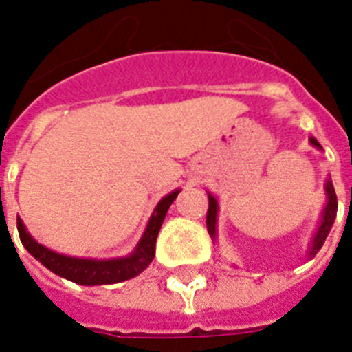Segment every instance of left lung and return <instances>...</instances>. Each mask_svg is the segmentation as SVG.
<instances>
[{"mask_svg":"<svg viewBox=\"0 0 352 352\" xmlns=\"http://www.w3.org/2000/svg\"><path fill=\"white\" fill-rule=\"evenodd\" d=\"M310 144L317 149H322V146L317 142L316 138L309 139ZM324 192H326V206L321 213V222H319V227H317L316 234H314L312 241H310L309 252H307V257L312 259L316 256L317 252L321 250V247L324 245L326 238H328L329 231H331V226L335 222V217H337V194H335L333 183H331V178L326 179L324 185ZM208 201H210V206H208V214H206V227L208 232H210L211 239H217V217H219V201L214 197L213 194L208 192Z\"/></svg>","mask_w":352,"mask_h":352,"instance_id":"left-lung-1","label":"left lung"}]
</instances>
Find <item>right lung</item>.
<instances>
[{
	"mask_svg": "<svg viewBox=\"0 0 352 352\" xmlns=\"http://www.w3.org/2000/svg\"><path fill=\"white\" fill-rule=\"evenodd\" d=\"M179 188L173 190L170 194L164 195L155 206L153 213L149 217L148 226L142 232L139 243L132 250V254L125 257H113V259H84V257H70L65 254L51 250L36 241L33 236L28 232L24 222L17 217V231L21 236L24 248L30 252L36 261L51 270L56 275L63 276L67 280L76 282L80 285H105L118 284L138 276L139 273L148 268L155 257V245H157V236L160 231L162 222L166 219L167 210L178 197Z\"/></svg>",
	"mask_w": 352,
	"mask_h": 352,
	"instance_id": "add662e5",
	"label": "right lung"
}]
</instances>
